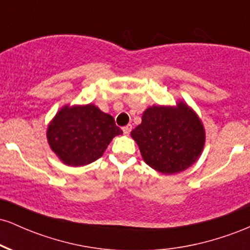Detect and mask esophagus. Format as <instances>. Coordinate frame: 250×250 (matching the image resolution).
Returning <instances> with one entry per match:
<instances>
[{"label": "esophagus", "instance_id": "34e87169", "mask_svg": "<svg viewBox=\"0 0 250 250\" xmlns=\"http://www.w3.org/2000/svg\"><path fill=\"white\" fill-rule=\"evenodd\" d=\"M131 128H133V127H131L130 125H125V127H123V128H122L123 133H125V134H129V133H130V131H131Z\"/></svg>", "mask_w": 250, "mask_h": 250}]
</instances>
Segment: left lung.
Returning <instances> with one entry per match:
<instances>
[{
    "label": "left lung",
    "mask_w": 250,
    "mask_h": 250,
    "mask_svg": "<svg viewBox=\"0 0 250 250\" xmlns=\"http://www.w3.org/2000/svg\"><path fill=\"white\" fill-rule=\"evenodd\" d=\"M130 134L145 162L166 175L180 173L196 162L206 141L199 116L182 101L175 107L146 109L141 125Z\"/></svg>",
    "instance_id": "8db88e82"
}]
</instances>
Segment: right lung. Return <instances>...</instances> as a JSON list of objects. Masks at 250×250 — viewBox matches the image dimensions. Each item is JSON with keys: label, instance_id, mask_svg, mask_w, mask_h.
<instances>
[{"label": "right lung", "instance_id": "add662e5", "mask_svg": "<svg viewBox=\"0 0 250 250\" xmlns=\"http://www.w3.org/2000/svg\"><path fill=\"white\" fill-rule=\"evenodd\" d=\"M121 134L113 116L89 103L60 109L48 125L47 139L64 165L80 167L100 159L111 140Z\"/></svg>", "mask_w": 250, "mask_h": 250}]
</instances>
